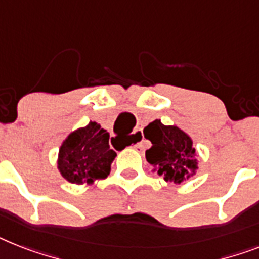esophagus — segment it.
Instances as JSON below:
<instances>
[{"label": "esophagus", "mask_w": 259, "mask_h": 259, "mask_svg": "<svg viewBox=\"0 0 259 259\" xmlns=\"http://www.w3.org/2000/svg\"><path fill=\"white\" fill-rule=\"evenodd\" d=\"M132 143H135V148L140 149V152H143V140H144V136H143L142 130H136L134 132V135L131 136Z\"/></svg>", "instance_id": "obj_1"}]
</instances>
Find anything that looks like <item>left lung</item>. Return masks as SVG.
<instances>
[{
    "instance_id": "8db88e82",
    "label": "left lung",
    "mask_w": 259,
    "mask_h": 259,
    "mask_svg": "<svg viewBox=\"0 0 259 259\" xmlns=\"http://www.w3.org/2000/svg\"><path fill=\"white\" fill-rule=\"evenodd\" d=\"M144 138L152 143L145 151V159L164 180L180 185L193 177L198 169V153L193 140L176 125H165L160 119L143 130Z\"/></svg>"
}]
</instances>
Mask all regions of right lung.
Instances as JSON below:
<instances>
[{"label": "right lung", "mask_w": 259, "mask_h": 259, "mask_svg": "<svg viewBox=\"0 0 259 259\" xmlns=\"http://www.w3.org/2000/svg\"><path fill=\"white\" fill-rule=\"evenodd\" d=\"M108 140L110 134L96 121L68 134L58 152V170L62 177L75 185H91L106 179L116 157Z\"/></svg>", "instance_id": "right-lung-1"}]
</instances>
